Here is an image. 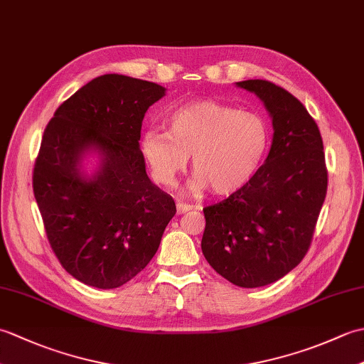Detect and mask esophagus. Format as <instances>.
Wrapping results in <instances>:
<instances>
[{
    "instance_id": "esophagus-1",
    "label": "esophagus",
    "mask_w": 364,
    "mask_h": 364,
    "mask_svg": "<svg viewBox=\"0 0 364 364\" xmlns=\"http://www.w3.org/2000/svg\"><path fill=\"white\" fill-rule=\"evenodd\" d=\"M192 208H194V206L188 205V203H178V205H176V211H178V214H184V213L191 211Z\"/></svg>"
}]
</instances>
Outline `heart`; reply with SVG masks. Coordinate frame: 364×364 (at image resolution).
<instances>
[{
  "label": "heart",
  "instance_id": "b5f03b06",
  "mask_svg": "<svg viewBox=\"0 0 364 364\" xmlns=\"http://www.w3.org/2000/svg\"><path fill=\"white\" fill-rule=\"evenodd\" d=\"M167 125L168 133L149 128L142 134L144 159L154 180L173 186L192 154L196 192L210 186L218 196L236 194L257 176L272 144L264 115L211 100L176 107Z\"/></svg>",
  "mask_w": 364,
  "mask_h": 364
}]
</instances>
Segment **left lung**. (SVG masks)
Returning <instances> with one entry per match:
<instances>
[{
    "label": "left lung",
    "instance_id": "8db88e82",
    "mask_svg": "<svg viewBox=\"0 0 364 364\" xmlns=\"http://www.w3.org/2000/svg\"><path fill=\"white\" fill-rule=\"evenodd\" d=\"M257 95L272 119V145L257 176L203 210L202 252L241 288L280 280L304 259L327 194L323 144L306 107L264 80L236 82Z\"/></svg>",
    "mask_w": 364,
    "mask_h": 364
}]
</instances>
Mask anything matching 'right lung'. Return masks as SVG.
Segmentation results:
<instances>
[{
  "mask_svg": "<svg viewBox=\"0 0 364 364\" xmlns=\"http://www.w3.org/2000/svg\"><path fill=\"white\" fill-rule=\"evenodd\" d=\"M164 95L156 82L103 75L60 105L45 128L34 197L53 252L84 284L114 289L134 278L176 213L146 175L139 145L146 109ZM94 156L89 174L85 161Z\"/></svg>",
  "mask_w": 364,
  "mask_h": 364,
  "instance_id": "add662e5",
  "label": "right lung"
}]
</instances>
